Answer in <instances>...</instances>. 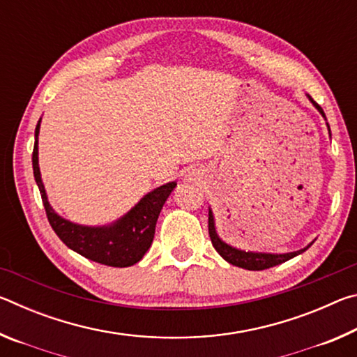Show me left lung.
<instances>
[{
	"label": "left lung",
	"mask_w": 357,
	"mask_h": 357,
	"mask_svg": "<svg viewBox=\"0 0 357 357\" xmlns=\"http://www.w3.org/2000/svg\"><path fill=\"white\" fill-rule=\"evenodd\" d=\"M309 100L313 105H315L317 110L323 114V118H326L323 108L319 107L317 102L310 98V96H309ZM328 128H329V124H328ZM208 228H209L211 243H213L214 249L219 252V255L225 259V261L231 263L233 266H238V268L249 269V271H263V269L273 268V266H277L280 263H285V261H288V259H291L296 255H299V253L305 252L312 245V244H309L305 249H301L298 252L280 253V255H277V253H257V252H245V250L234 249V247L225 244L219 236H217L215 227H214V215L211 209H209V217H208Z\"/></svg>",
	"instance_id": "1"
}]
</instances>
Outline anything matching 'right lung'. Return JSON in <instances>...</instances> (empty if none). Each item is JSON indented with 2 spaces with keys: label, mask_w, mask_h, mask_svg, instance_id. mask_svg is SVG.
Here are the masks:
<instances>
[{
  "label": "right lung",
  "mask_w": 357,
  "mask_h": 357,
  "mask_svg": "<svg viewBox=\"0 0 357 357\" xmlns=\"http://www.w3.org/2000/svg\"><path fill=\"white\" fill-rule=\"evenodd\" d=\"M40 119L34 132L33 172L36 184L39 187L42 203H44L47 219L53 231L63 243L82 257L91 261L112 266V268H128L140 261L153 244L155 223L162 206L170 197L176 183H167L144 195L128 214L107 227H83L72 223L58 215L47 200V193L40 179L38 159V137Z\"/></svg>",
  "instance_id": "right-lung-1"
}]
</instances>
